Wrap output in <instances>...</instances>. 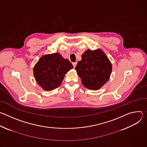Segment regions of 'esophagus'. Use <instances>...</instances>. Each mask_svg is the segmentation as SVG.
I'll return each instance as SVG.
<instances>
[{"instance_id": "34e87169", "label": "esophagus", "mask_w": 147, "mask_h": 147, "mask_svg": "<svg viewBox=\"0 0 147 147\" xmlns=\"http://www.w3.org/2000/svg\"><path fill=\"white\" fill-rule=\"evenodd\" d=\"M73 67L75 68L76 66V65H77V62H74V63H73Z\"/></svg>"}]
</instances>
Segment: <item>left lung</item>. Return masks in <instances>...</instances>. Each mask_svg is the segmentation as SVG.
I'll use <instances>...</instances> for the list:
<instances>
[{"mask_svg":"<svg viewBox=\"0 0 147 147\" xmlns=\"http://www.w3.org/2000/svg\"><path fill=\"white\" fill-rule=\"evenodd\" d=\"M81 57L75 69L82 85L91 90L100 89L110 78L112 71L111 61L100 49H88Z\"/></svg>","mask_w":147,"mask_h":147,"instance_id":"8db88e82","label":"left lung"}]
</instances>
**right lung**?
Returning a JSON list of instances; mask_svg holds the SVG:
<instances>
[{
	"instance_id": "add662e5",
	"label": "right lung",
	"mask_w": 147,
	"mask_h": 147,
	"mask_svg": "<svg viewBox=\"0 0 147 147\" xmlns=\"http://www.w3.org/2000/svg\"><path fill=\"white\" fill-rule=\"evenodd\" d=\"M73 68L68 59L56 53L42 56L34 67L33 71L38 85L44 90L50 91L60 86L65 74Z\"/></svg>"
}]
</instances>
